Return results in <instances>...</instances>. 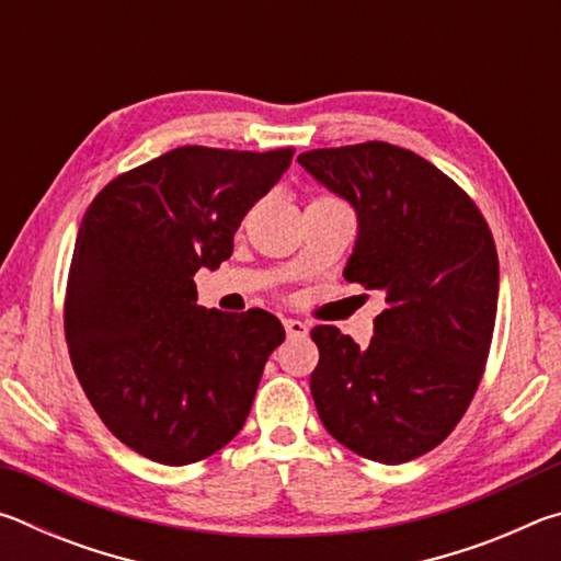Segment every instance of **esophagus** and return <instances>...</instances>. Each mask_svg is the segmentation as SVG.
I'll list each match as a JSON object with an SVG mask.
<instances>
[{
	"instance_id": "esophagus-1",
	"label": "esophagus",
	"mask_w": 561,
	"mask_h": 561,
	"mask_svg": "<svg viewBox=\"0 0 561 561\" xmlns=\"http://www.w3.org/2000/svg\"><path fill=\"white\" fill-rule=\"evenodd\" d=\"M284 329H287L289 339H301V336L309 334V327L299 319H284Z\"/></svg>"
}]
</instances>
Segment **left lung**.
<instances>
[{"mask_svg":"<svg viewBox=\"0 0 561 561\" xmlns=\"http://www.w3.org/2000/svg\"><path fill=\"white\" fill-rule=\"evenodd\" d=\"M299 165L356 210L344 277L386 299L366 348L336 327L311 329L319 366L309 386L321 423L360 458H421L458 425L485 371L495 240L470 197L405 148H319Z\"/></svg>","mask_w":561,"mask_h":561,"instance_id":"1","label":"left lung"}]
</instances>
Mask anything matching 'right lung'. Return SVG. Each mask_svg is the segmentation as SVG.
<instances>
[{
  "instance_id": "obj_1",
  "label": "right lung",
  "mask_w": 561,
  "mask_h": 561,
  "mask_svg": "<svg viewBox=\"0 0 561 561\" xmlns=\"http://www.w3.org/2000/svg\"><path fill=\"white\" fill-rule=\"evenodd\" d=\"M291 156L183 146L111 180L83 215L66 344L101 421L148 460H203L250 415L282 321L205 309L193 277L230 257L242 217Z\"/></svg>"
}]
</instances>
